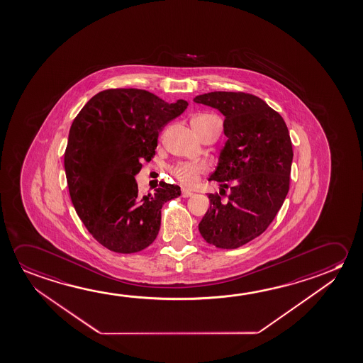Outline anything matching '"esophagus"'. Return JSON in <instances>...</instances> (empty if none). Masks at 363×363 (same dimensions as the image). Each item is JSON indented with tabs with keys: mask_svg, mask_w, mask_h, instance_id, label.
<instances>
[{
	"mask_svg": "<svg viewBox=\"0 0 363 363\" xmlns=\"http://www.w3.org/2000/svg\"><path fill=\"white\" fill-rule=\"evenodd\" d=\"M192 195H194V192L186 190V189H182V197H191Z\"/></svg>",
	"mask_w": 363,
	"mask_h": 363,
	"instance_id": "obj_1",
	"label": "esophagus"
}]
</instances>
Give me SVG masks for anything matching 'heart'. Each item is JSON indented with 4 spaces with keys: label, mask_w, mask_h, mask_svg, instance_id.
Here are the masks:
<instances>
[{
    "label": "heart",
    "mask_w": 363,
    "mask_h": 363,
    "mask_svg": "<svg viewBox=\"0 0 363 363\" xmlns=\"http://www.w3.org/2000/svg\"><path fill=\"white\" fill-rule=\"evenodd\" d=\"M208 116H197L192 122L201 121ZM206 171V166L201 162H181L172 168L173 176L184 186H194L200 179V174Z\"/></svg>",
    "instance_id": "heart-1"
}]
</instances>
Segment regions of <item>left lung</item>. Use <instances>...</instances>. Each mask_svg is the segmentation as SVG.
<instances>
[{"label":"left lung","instance_id":"1","mask_svg":"<svg viewBox=\"0 0 363 363\" xmlns=\"http://www.w3.org/2000/svg\"><path fill=\"white\" fill-rule=\"evenodd\" d=\"M197 104L225 117L228 140L210 181L231 182L228 201L208 195L210 207L199 230L206 242L236 249L268 229L289 191L293 148L284 119L255 95L211 91L197 95Z\"/></svg>","mask_w":363,"mask_h":363}]
</instances>
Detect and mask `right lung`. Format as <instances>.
<instances>
[{
    "mask_svg": "<svg viewBox=\"0 0 363 363\" xmlns=\"http://www.w3.org/2000/svg\"><path fill=\"white\" fill-rule=\"evenodd\" d=\"M189 103H167L147 90L108 89L94 95L70 127L64 167L75 211L106 249L132 254L158 235L164 202L181 195L161 182L140 196L134 176L155 156L158 134Z\"/></svg>",
    "mask_w": 363,
    "mask_h": 363,
    "instance_id": "obj_1",
    "label": "right lung"
}]
</instances>
